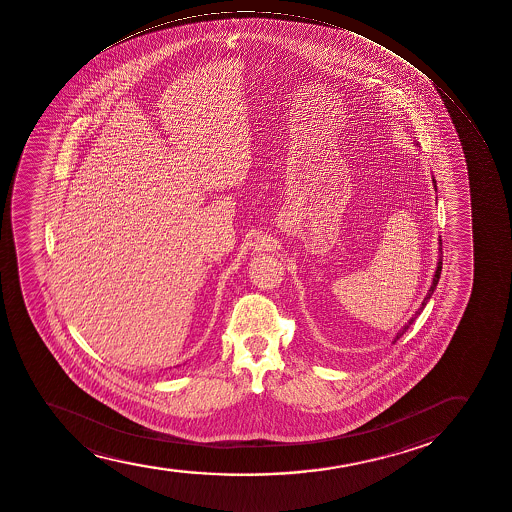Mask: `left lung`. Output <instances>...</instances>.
<instances>
[{
    "instance_id": "obj_1",
    "label": "left lung",
    "mask_w": 512,
    "mask_h": 512,
    "mask_svg": "<svg viewBox=\"0 0 512 512\" xmlns=\"http://www.w3.org/2000/svg\"><path fill=\"white\" fill-rule=\"evenodd\" d=\"M434 181V188L437 189V186H435V179H432ZM441 271H442V241L439 239V259H437V270H435L434 278H432V285H430L429 292H427V295H425V299H423L422 306L418 307V311L415 312V316H413L408 323L403 326V328L396 333V338H394V341L400 340L401 336L405 335L406 329L410 328L412 326L413 321L417 319V316H420V312L423 311V307L427 306V302H429L430 297H432V294H434L435 287H437V283H439V278H441ZM393 341V343H394Z\"/></svg>"
}]
</instances>
